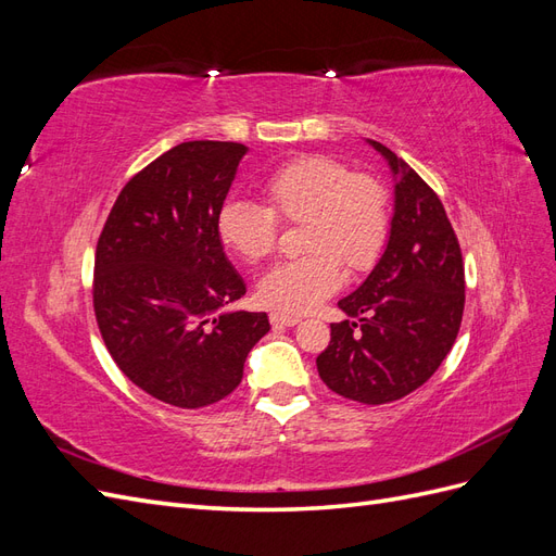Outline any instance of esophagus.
Returning <instances> with one entry per match:
<instances>
[{
  "mask_svg": "<svg viewBox=\"0 0 556 556\" xmlns=\"http://www.w3.org/2000/svg\"><path fill=\"white\" fill-rule=\"evenodd\" d=\"M301 323L299 315H285V313H271V325L274 327H294Z\"/></svg>",
  "mask_w": 556,
  "mask_h": 556,
  "instance_id": "34e87169",
  "label": "esophagus"
}]
</instances>
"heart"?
<instances>
[{"label":"heart","mask_w":556,"mask_h":556,"mask_svg":"<svg viewBox=\"0 0 556 556\" xmlns=\"http://www.w3.org/2000/svg\"><path fill=\"white\" fill-rule=\"evenodd\" d=\"M268 208L229 199L217 213V237L248 264L274 255L278 223H304L306 257L274 266L257 282L266 308L308 313L343 285L350 274L374 266L390 229V201L382 182L350 174L348 164L327 155H301L264 180Z\"/></svg>","instance_id":"b5f03b06"}]
</instances>
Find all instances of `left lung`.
I'll list each match as a JSON object with an SVG mask.
<instances>
[{
    "label": "left lung",
    "instance_id": "1",
    "mask_svg": "<svg viewBox=\"0 0 556 556\" xmlns=\"http://www.w3.org/2000/svg\"><path fill=\"white\" fill-rule=\"evenodd\" d=\"M390 166L394 208L380 260L339 301L317 374L331 392L380 406L422 387L457 339L464 262L441 199L390 148L366 139Z\"/></svg>",
    "mask_w": 556,
    "mask_h": 556
}]
</instances>
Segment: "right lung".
Wrapping results in <instances>:
<instances>
[{
  "instance_id": "obj_1",
  "label": "right lung",
  "mask_w": 556,
  "mask_h": 556,
  "mask_svg": "<svg viewBox=\"0 0 556 556\" xmlns=\"http://www.w3.org/2000/svg\"><path fill=\"white\" fill-rule=\"evenodd\" d=\"M248 148L188 141L117 194L94 257V315L117 368L176 408L229 396L266 313L229 311L245 282L217 237V213Z\"/></svg>"
}]
</instances>
